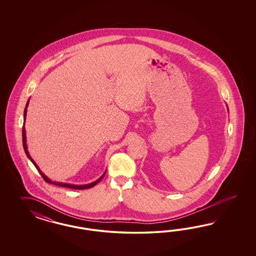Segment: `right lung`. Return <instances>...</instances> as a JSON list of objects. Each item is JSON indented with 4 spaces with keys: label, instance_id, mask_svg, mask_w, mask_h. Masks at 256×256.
Segmentation results:
<instances>
[{
    "label": "right lung",
    "instance_id": "add662e5",
    "mask_svg": "<svg viewBox=\"0 0 256 256\" xmlns=\"http://www.w3.org/2000/svg\"><path fill=\"white\" fill-rule=\"evenodd\" d=\"M28 103H29V100L27 102V104H26V107H25V110H24V120H25V116H26V112H27V107H28ZM22 144H24V151H25V153H26V155L29 158V160H31L32 164L36 166V168L38 169V170L39 172V174H41V176L43 178V179L46 181V183H50V184H54L56 186H64V188H73V190H86V188H92V186H96L100 181L101 179L103 178V176H105V174L106 172H104L103 174V176H101L100 178L98 179L96 181H94L93 183H91V184H87V185H70V184H66V183H58V182H54V181H52V180H50V179L46 178V176L40 170V169L38 168V166L36 165V163L34 162V160L32 158L31 156L29 155V153H28V150H27V146H26V135H25V128L22 126Z\"/></svg>",
    "mask_w": 256,
    "mask_h": 256
}]
</instances>
